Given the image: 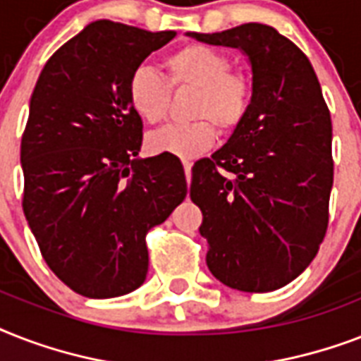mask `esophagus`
I'll use <instances>...</instances> for the list:
<instances>
[{"label": "esophagus", "instance_id": "34e87169", "mask_svg": "<svg viewBox=\"0 0 361 361\" xmlns=\"http://www.w3.org/2000/svg\"><path fill=\"white\" fill-rule=\"evenodd\" d=\"M183 169H185L187 183H191V169H192V164L189 163V161H183Z\"/></svg>", "mask_w": 361, "mask_h": 361}]
</instances>
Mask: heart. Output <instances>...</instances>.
Returning a JSON list of instances; mask_svg holds the SVG:
<instances>
[{
  "label": "heart",
  "instance_id": "obj_1",
  "mask_svg": "<svg viewBox=\"0 0 361 361\" xmlns=\"http://www.w3.org/2000/svg\"><path fill=\"white\" fill-rule=\"evenodd\" d=\"M163 67L166 78L149 67L133 71L127 82L130 109L146 123H161L169 114L170 90H192L195 95L189 104L192 121L166 125L149 133L146 147L152 153L197 157L214 146L217 129L231 135L247 120L255 97V82L245 71L232 69V59L225 52L191 42L169 54Z\"/></svg>",
  "mask_w": 361,
  "mask_h": 361
}]
</instances>
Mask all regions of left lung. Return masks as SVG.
<instances>
[{"label": "left lung", "instance_id": "1", "mask_svg": "<svg viewBox=\"0 0 361 361\" xmlns=\"http://www.w3.org/2000/svg\"><path fill=\"white\" fill-rule=\"evenodd\" d=\"M241 48L255 82L251 112L225 146L192 166L206 262L223 285L271 292L294 281L326 236L334 185L331 118L300 48L264 24L191 33Z\"/></svg>", "mask_w": 361, "mask_h": 361}]
</instances>
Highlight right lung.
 <instances>
[{"instance_id":"obj_1","label":"right lung","mask_w":361,"mask_h":361,"mask_svg":"<svg viewBox=\"0 0 361 361\" xmlns=\"http://www.w3.org/2000/svg\"><path fill=\"white\" fill-rule=\"evenodd\" d=\"M176 31L97 20L50 56L20 146L22 208L48 268L86 298L136 290L146 234L187 195L180 159H138L142 120L127 101L133 71Z\"/></svg>"}]
</instances>
